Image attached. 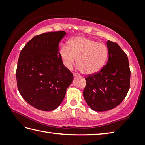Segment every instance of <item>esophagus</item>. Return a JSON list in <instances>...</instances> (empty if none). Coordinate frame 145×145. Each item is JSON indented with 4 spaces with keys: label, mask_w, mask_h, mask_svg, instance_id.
Masks as SVG:
<instances>
[{
    "label": "esophagus",
    "mask_w": 145,
    "mask_h": 145,
    "mask_svg": "<svg viewBox=\"0 0 145 145\" xmlns=\"http://www.w3.org/2000/svg\"><path fill=\"white\" fill-rule=\"evenodd\" d=\"M73 76H74V77H76V76H79L80 75H78L77 73H73Z\"/></svg>",
    "instance_id": "1"
}]
</instances>
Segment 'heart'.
Segmentation results:
<instances>
[{
  "instance_id": "obj_1",
  "label": "heart",
  "mask_w": 145,
  "mask_h": 145,
  "mask_svg": "<svg viewBox=\"0 0 145 145\" xmlns=\"http://www.w3.org/2000/svg\"><path fill=\"white\" fill-rule=\"evenodd\" d=\"M60 53L65 66L69 69L75 65L77 58L79 69L85 75L99 72L108 57V50L104 44L82 37L70 40L68 45H63Z\"/></svg>"
}]
</instances>
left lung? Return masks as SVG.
Here are the masks:
<instances>
[{
	"label": "left lung",
	"mask_w": 145,
	"mask_h": 145,
	"mask_svg": "<svg viewBox=\"0 0 145 145\" xmlns=\"http://www.w3.org/2000/svg\"><path fill=\"white\" fill-rule=\"evenodd\" d=\"M108 60L99 72L85 78L84 97L96 112L112 110L122 102L130 88V70L127 55L116 43L106 42Z\"/></svg>",
	"instance_id": "1"
}]
</instances>
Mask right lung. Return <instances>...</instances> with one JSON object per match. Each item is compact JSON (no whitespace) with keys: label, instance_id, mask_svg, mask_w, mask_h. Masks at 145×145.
Wrapping results in <instances>:
<instances>
[{"label":"right lung","instance_id":"obj_1","mask_svg":"<svg viewBox=\"0 0 145 145\" xmlns=\"http://www.w3.org/2000/svg\"><path fill=\"white\" fill-rule=\"evenodd\" d=\"M66 34L59 31L35 36L20 52L16 71L18 90L38 110L56 109L73 82V75L59 53V43Z\"/></svg>","mask_w":145,"mask_h":145}]
</instances>
